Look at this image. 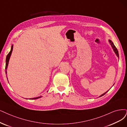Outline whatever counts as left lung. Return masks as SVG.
<instances>
[{"label": "left lung", "mask_w": 127, "mask_h": 127, "mask_svg": "<svg viewBox=\"0 0 127 127\" xmlns=\"http://www.w3.org/2000/svg\"><path fill=\"white\" fill-rule=\"evenodd\" d=\"M108 41H109V43H110V44L111 45V47H112V49H113V50H114V52H115V53L116 54V55H117V56L118 58H119V53H118V50H117V49L116 48V46H115V45H114V44L113 43V42H112V41L111 40H108ZM110 90V89H109ZM109 90L108 91H107L106 92H105V93H104V94H102V95H101L99 97H101V96H104L105 94H106L109 91Z\"/></svg>", "instance_id": "obj_1"}]
</instances>
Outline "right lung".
I'll list each match as a JSON object with an SVG mask.
<instances>
[{"mask_svg": "<svg viewBox=\"0 0 127 127\" xmlns=\"http://www.w3.org/2000/svg\"><path fill=\"white\" fill-rule=\"evenodd\" d=\"M12 50H13V45H11V50L10 51V52H9L8 55H7L6 56V67H5V72H6V74H7V67H8V64H9V60H10V58L11 56V53H12ZM7 78L8 79V78L7 77ZM42 97V96H40V97H35V98H30V99H37V98H41Z\"/></svg>", "mask_w": 127, "mask_h": 127, "instance_id": "obj_1", "label": "right lung"}]
</instances>
